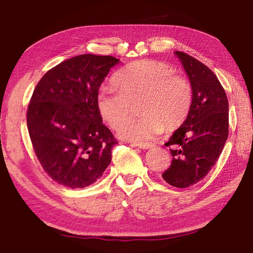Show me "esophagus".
<instances>
[{"label": "esophagus", "instance_id": "34e87169", "mask_svg": "<svg viewBox=\"0 0 253 253\" xmlns=\"http://www.w3.org/2000/svg\"><path fill=\"white\" fill-rule=\"evenodd\" d=\"M130 145L132 147L140 148V149H148V148H151L153 146L150 142H131Z\"/></svg>", "mask_w": 253, "mask_h": 253}]
</instances>
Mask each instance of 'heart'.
Returning <instances> with one entry per match:
<instances>
[{
    "instance_id": "heart-1",
    "label": "heart",
    "mask_w": 253,
    "mask_h": 253,
    "mask_svg": "<svg viewBox=\"0 0 253 253\" xmlns=\"http://www.w3.org/2000/svg\"><path fill=\"white\" fill-rule=\"evenodd\" d=\"M114 84L118 91L110 86L98 91L96 108L111 128L116 129L122 125L118 133L126 140L150 139L165 127L167 130L176 129L190 113L193 102L191 84L165 62H132L117 74ZM136 105L142 116L126 122Z\"/></svg>"
}]
</instances>
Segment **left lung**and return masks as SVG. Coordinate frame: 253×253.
Segmentation results:
<instances>
[{"label": "left lung", "instance_id": "8db88e82", "mask_svg": "<svg viewBox=\"0 0 253 253\" xmlns=\"http://www.w3.org/2000/svg\"><path fill=\"white\" fill-rule=\"evenodd\" d=\"M189 76L193 102L189 115L166 145L172 162L162 173L167 183L189 187L209 174L224 149L229 130L228 100L209 67L190 54L175 51Z\"/></svg>", "mask_w": 253, "mask_h": 253}]
</instances>
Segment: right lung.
Returning a JSON list of instances; mask_svg holds the SVG:
<instances>
[{
	"mask_svg": "<svg viewBox=\"0 0 253 253\" xmlns=\"http://www.w3.org/2000/svg\"><path fill=\"white\" fill-rule=\"evenodd\" d=\"M120 59L80 54L50 69L28 104L27 128L44 172L59 184H93L112 161L117 140L104 125L96 95Z\"/></svg>",
	"mask_w": 253,
	"mask_h": 253,
	"instance_id": "obj_1",
	"label": "right lung"
}]
</instances>
